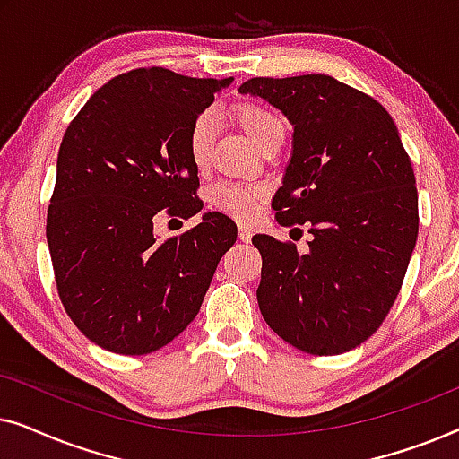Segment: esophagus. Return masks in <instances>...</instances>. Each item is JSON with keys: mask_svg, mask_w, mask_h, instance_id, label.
Wrapping results in <instances>:
<instances>
[{"mask_svg": "<svg viewBox=\"0 0 459 459\" xmlns=\"http://www.w3.org/2000/svg\"><path fill=\"white\" fill-rule=\"evenodd\" d=\"M238 238H240L242 242H250V238H253V230H250L248 225L240 223L238 225Z\"/></svg>", "mask_w": 459, "mask_h": 459, "instance_id": "esophagus-1", "label": "esophagus"}]
</instances>
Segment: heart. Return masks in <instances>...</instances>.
Returning a JSON list of instances; mask_svg holds the SVG:
<instances>
[{
	"label": "heart",
	"mask_w": 459,
	"mask_h": 459,
	"mask_svg": "<svg viewBox=\"0 0 459 459\" xmlns=\"http://www.w3.org/2000/svg\"><path fill=\"white\" fill-rule=\"evenodd\" d=\"M230 115L253 137V142L261 150L275 140H284V121L272 108H267L265 104L255 102V100H242V102L231 106ZM212 131H215V123H212L211 112L198 115L192 121L190 129H187V152H190V159L198 169L209 165ZM263 198H265V187L261 184L221 181V184L212 186L211 190V204L217 211L228 212V215L236 219L253 217Z\"/></svg>",
	"instance_id": "1"
}]
</instances>
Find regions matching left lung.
<instances>
[{
    "instance_id": "left-lung-1",
    "label": "left lung",
    "mask_w": 459,
    "mask_h": 459,
    "mask_svg": "<svg viewBox=\"0 0 459 459\" xmlns=\"http://www.w3.org/2000/svg\"><path fill=\"white\" fill-rule=\"evenodd\" d=\"M294 125L292 159L272 200L280 225H309L307 255L259 234L256 300L269 328L311 355L368 341L397 299L418 238V190L397 125L378 100L328 74L255 77Z\"/></svg>"
}]
</instances>
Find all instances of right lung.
I'll use <instances>...</instances> for the list:
<instances>
[{"label":"right lung","instance_id":"obj_1","mask_svg":"<svg viewBox=\"0 0 459 459\" xmlns=\"http://www.w3.org/2000/svg\"><path fill=\"white\" fill-rule=\"evenodd\" d=\"M230 81L135 68L100 87L65 131L46 236L65 311L98 347L146 355L171 342L236 242L223 212L167 240L152 221L203 209L187 129Z\"/></svg>","mask_w":459,"mask_h":459}]
</instances>
